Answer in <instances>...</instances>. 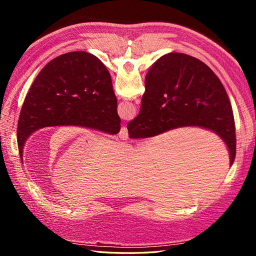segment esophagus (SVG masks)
Returning a JSON list of instances; mask_svg holds the SVG:
<instances>
[{
  "label": "esophagus",
  "mask_w": 256,
  "mask_h": 256,
  "mask_svg": "<svg viewBox=\"0 0 256 256\" xmlns=\"http://www.w3.org/2000/svg\"><path fill=\"white\" fill-rule=\"evenodd\" d=\"M118 138L122 141H126L128 138V131H127V128L125 126L120 128V131L118 132Z\"/></svg>",
  "instance_id": "34e87169"
}]
</instances>
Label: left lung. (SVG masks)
<instances>
[{"label":"left lung","mask_w":256,"mask_h":256,"mask_svg":"<svg viewBox=\"0 0 256 256\" xmlns=\"http://www.w3.org/2000/svg\"><path fill=\"white\" fill-rule=\"evenodd\" d=\"M76 126L118 134L120 118L111 76L95 56L68 52L38 74L23 102L17 138L23 158L28 136L46 127Z\"/></svg>","instance_id":"1"}]
</instances>
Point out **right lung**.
Instances as JSON below:
<instances>
[{
    "instance_id": "1",
    "label": "right lung",
    "mask_w": 256,
    "mask_h": 256,
    "mask_svg": "<svg viewBox=\"0 0 256 256\" xmlns=\"http://www.w3.org/2000/svg\"><path fill=\"white\" fill-rule=\"evenodd\" d=\"M182 127H200L219 136L233 164L235 122L221 81L202 60L172 52L147 72L140 112L127 129L130 138H144Z\"/></svg>"
}]
</instances>
